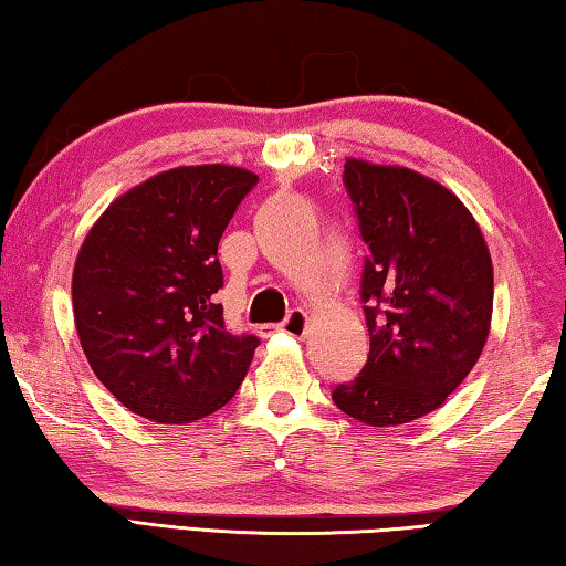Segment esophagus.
<instances>
[{
  "label": "esophagus",
  "mask_w": 566,
  "mask_h": 566,
  "mask_svg": "<svg viewBox=\"0 0 566 566\" xmlns=\"http://www.w3.org/2000/svg\"><path fill=\"white\" fill-rule=\"evenodd\" d=\"M306 324H310V317H306V312L304 310H292L290 317H286L282 324H276V327H264L262 334L284 332V334H290V337H304Z\"/></svg>",
  "instance_id": "obj_1"
}]
</instances>
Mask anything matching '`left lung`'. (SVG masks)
<instances>
[{"instance_id": "obj_1", "label": "left lung", "mask_w": 566, "mask_h": 566, "mask_svg": "<svg viewBox=\"0 0 566 566\" xmlns=\"http://www.w3.org/2000/svg\"><path fill=\"white\" fill-rule=\"evenodd\" d=\"M344 185L369 249L361 274L369 357L332 399L367 427L407 424L442 407L484 349L490 247L462 199L415 169L347 157Z\"/></svg>"}]
</instances>
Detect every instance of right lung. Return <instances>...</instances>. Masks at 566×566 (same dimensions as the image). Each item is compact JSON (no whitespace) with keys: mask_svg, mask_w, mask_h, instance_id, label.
Returning <instances> with one entry per match:
<instances>
[{"mask_svg":"<svg viewBox=\"0 0 566 566\" xmlns=\"http://www.w3.org/2000/svg\"><path fill=\"white\" fill-rule=\"evenodd\" d=\"M232 165L175 167L119 195L84 237L74 324L97 379L134 415L187 424L224 407L260 339L234 337L217 247L256 185Z\"/></svg>","mask_w":566,"mask_h":566,"instance_id":"add662e5","label":"right lung"}]
</instances>
